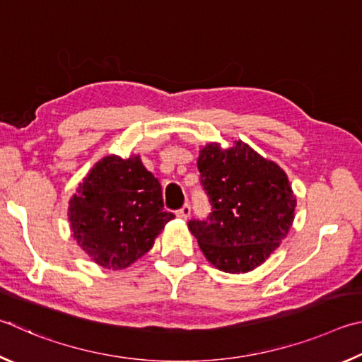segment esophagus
I'll return each instance as SVG.
<instances>
[{"instance_id": "1", "label": "esophagus", "mask_w": 362, "mask_h": 362, "mask_svg": "<svg viewBox=\"0 0 362 362\" xmlns=\"http://www.w3.org/2000/svg\"><path fill=\"white\" fill-rule=\"evenodd\" d=\"M189 214H191V205H189V204H185L180 208V210L176 211V216L182 218V219H187Z\"/></svg>"}]
</instances>
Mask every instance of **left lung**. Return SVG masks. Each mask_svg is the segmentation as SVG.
I'll list each match as a JSON object with an SVG mask.
<instances>
[{
  "mask_svg": "<svg viewBox=\"0 0 362 362\" xmlns=\"http://www.w3.org/2000/svg\"><path fill=\"white\" fill-rule=\"evenodd\" d=\"M200 186L211 213L189 221V229L214 267L229 274L256 269L293 226L296 197L288 176L248 144L200 151Z\"/></svg>",
  "mask_w": 362,
  "mask_h": 362,
  "instance_id": "left-lung-1",
  "label": "left lung"
}]
</instances>
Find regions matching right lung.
Returning <instances> with one entry per match:
<instances>
[{
    "label": "right lung",
    "mask_w": 362,
    "mask_h": 362,
    "mask_svg": "<svg viewBox=\"0 0 362 362\" xmlns=\"http://www.w3.org/2000/svg\"><path fill=\"white\" fill-rule=\"evenodd\" d=\"M162 187L138 156H107L90 170L69 200L74 238L105 269L129 267L148 252L173 219Z\"/></svg>",
    "instance_id": "obj_1"
}]
</instances>
